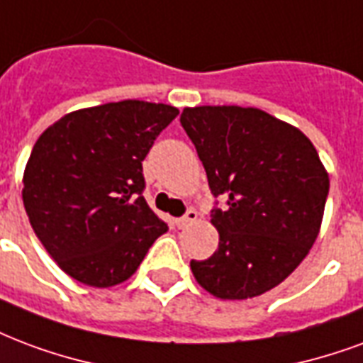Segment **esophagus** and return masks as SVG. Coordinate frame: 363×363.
<instances>
[{"label":"esophagus","instance_id":"esophagus-1","mask_svg":"<svg viewBox=\"0 0 363 363\" xmlns=\"http://www.w3.org/2000/svg\"><path fill=\"white\" fill-rule=\"evenodd\" d=\"M196 219H198V211H196V209H189L184 216L179 217V219H177L174 223H177V227H179V229H186V227H189V225H192Z\"/></svg>","mask_w":363,"mask_h":363}]
</instances>
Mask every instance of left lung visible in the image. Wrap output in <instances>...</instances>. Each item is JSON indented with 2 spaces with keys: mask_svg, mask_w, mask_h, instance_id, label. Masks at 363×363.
Returning a JSON list of instances; mask_svg holds the SVG:
<instances>
[{
  "mask_svg": "<svg viewBox=\"0 0 363 363\" xmlns=\"http://www.w3.org/2000/svg\"><path fill=\"white\" fill-rule=\"evenodd\" d=\"M181 125L196 146L211 194L219 246L192 259L198 283L223 300L271 291L296 269L318 238L329 174L306 134L256 107H184Z\"/></svg>",
  "mask_w": 363,
  "mask_h": 363,
  "instance_id": "left-lung-1",
  "label": "left lung"
}]
</instances>
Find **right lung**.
<instances>
[{"mask_svg": "<svg viewBox=\"0 0 363 363\" xmlns=\"http://www.w3.org/2000/svg\"><path fill=\"white\" fill-rule=\"evenodd\" d=\"M177 115V107L140 99L104 104L61 117L32 147L26 216L79 283L107 289L127 281L167 230L142 196V161Z\"/></svg>", "mask_w": 363, "mask_h": 363, "instance_id": "1", "label": "right lung"}]
</instances>
